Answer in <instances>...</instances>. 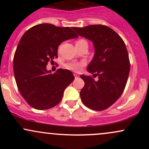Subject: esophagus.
<instances>
[{
    "instance_id": "esophagus-1",
    "label": "esophagus",
    "mask_w": 149,
    "mask_h": 149,
    "mask_svg": "<svg viewBox=\"0 0 149 149\" xmlns=\"http://www.w3.org/2000/svg\"><path fill=\"white\" fill-rule=\"evenodd\" d=\"M74 76H75V78H78V77H79V76H78V75L76 74V73H75V74H74Z\"/></svg>"
}]
</instances>
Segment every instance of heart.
<instances>
[{
  "mask_svg": "<svg viewBox=\"0 0 149 149\" xmlns=\"http://www.w3.org/2000/svg\"><path fill=\"white\" fill-rule=\"evenodd\" d=\"M86 42V41H85V40L81 39V40H78V41L76 42V44H79V43H81V42ZM85 64V63L84 62V61H80V62L71 61V62H69V63H67V64H65V67H66L67 69L71 70V71H76V72H77V71H80L81 68L83 67Z\"/></svg>",
  "mask_w": 149,
  "mask_h": 149,
  "instance_id": "heart-1",
  "label": "heart"
}]
</instances>
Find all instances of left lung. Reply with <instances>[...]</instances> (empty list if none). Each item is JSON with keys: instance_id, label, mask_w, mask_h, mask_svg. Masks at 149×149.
<instances>
[{"instance_id": "left-lung-1", "label": "left lung", "mask_w": 149, "mask_h": 149, "mask_svg": "<svg viewBox=\"0 0 149 149\" xmlns=\"http://www.w3.org/2000/svg\"><path fill=\"white\" fill-rule=\"evenodd\" d=\"M93 43L95 54L87 67L98 80L81 75L85 85L80 92L82 102L95 111L107 109L121 96L127 83L130 64L125 44L112 29L104 25L73 27Z\"/></svg>"}]
</instances>
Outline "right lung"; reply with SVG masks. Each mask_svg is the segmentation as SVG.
Listing matches in <instances>:
<instances>
[{
  "label": "right lung",
  "instance_id": "obj_1",
  "mask_svg": "<svg viewBox=\"0 0 149 149\" xmlns=\"http://www.w3.org/2000/svg\"><path fill=\"white\" fill-rule=\"evenodd\" d=\"M78 37L70 27L51 24L34 26L22 36L15 53L13 69L19 91L31 107L45 110L60 102L74 76L68 69L52 73L46 66L57 57L61 42Z\"/></svg>",
  "mask_w": 149,
  "mask_h": 149
}]
</instances>
